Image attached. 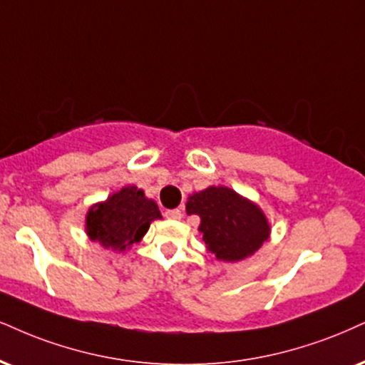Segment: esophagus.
Segmentation results:
<instances>
[{"label":"esophagus","instance_id":"esophagus-1","mask_svg":"<svg viewBox=\"0 0 365 365\" xmlns=\"http://www.w3.org/2000/svg\"><path fill=\"white\" fill-rule=\"evenodd\" d=\"M165 217H168L169 220H181L182 218V211L181 210H168L165 211Z\"/></svg>","mask_w":365,"mask_h":365}]
</instances>
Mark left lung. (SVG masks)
<instances>
[{
  "mask_svg": "<svg viewBox=\"0 0 365 365\" xmlns=\"http://www.w3.org/2000/svg\"><path fill=\"white\" fill-rule=\"evenodd\" d=\"M187 215L201 218L197 230L215 257L237 262L257 252L271 233L262 210L230 187L210 186L186 203Z\"/></svg>",
  "mask_w": 365,
  "mask_h": 365,
  "instance_id": "1",
  "label": "left lung"
}]
</instances>
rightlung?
Returning a JSON list of instances; mask_svg holds the SVG:
<instances>
[{"label": "right lung", "mask_w": 365, "mask_h": 365, "mask_svg": "<svg viewBox=\"0 0 365 365\" xmlns=\"http://www.w3.org/2000/svg\"><path fill=\"white\" fill-rule=\"evenodd\" d=\"M162 218L159 206L142 190L127 186L103 203L91 206L86 215V233L105 249L123 252L142 240L154 220Z\"/></svg>", "instance_id": "1"}]
</instances>
